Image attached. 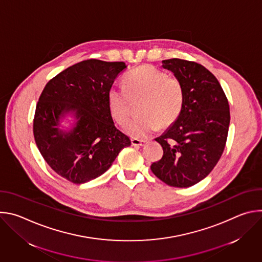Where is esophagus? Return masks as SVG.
Instances as JSON below:
<instances>
[{"instance_id":"1","label":"esophagus","mask_w":262,"mask_h":262,"mask_svg":"<svg viewBox=\"0 0 262 262\" xmlns=\"http://www.w3.org/2000/svg\"><path fill=\"white\" fill-rule=\"evenodd\" d=\"M130 141L134 146H143L145 144L144 140H140V139H136V138H132Z\"/></svg>"}]
</instances>
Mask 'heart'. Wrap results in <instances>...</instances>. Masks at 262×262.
I'll return each instance as SVG.
<instances>
[{
	"instance_id": "obj_1",
	"label": "heart",
	"mask_w": 262,
	"mask_h": 262,
	"mask_svg": "<svg viewBox=\"0 0 262 262\" xmlns=\"http://www.w3.org/2000/svg\"><path fill=\"white\" fill-rule=\"evenodd\" d=\"M140 99L141 116L129 122L125 129L130 136L143 139L160 125L167 127L178 118L184 100L182 83L152 65L139 66L124 77L123 88H110L107 104L112 117L124 125L132 115V101Z\"/></svg>"
}]
</instances>
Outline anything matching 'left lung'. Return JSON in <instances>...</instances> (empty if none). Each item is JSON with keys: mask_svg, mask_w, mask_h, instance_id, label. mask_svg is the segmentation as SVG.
<instances>
[{"mask_svg": "<svg viewBox=\"0 0 262 262\" xmlns=\"http://www.w3.org/2000/svg\"><path fill=\"white\" fill-rule=\"evenodd\" d=\"M183 86L184 100L177 120L161 137L162 159L151 171L175 188H188L205 178L225 148L230 123L228 99L213 74L199 63L163 60Z\"/></svg>", "mask_w": 262, "mask_h": 262, "instance_id": "8db88e82", "label": "left lung"}]
</instances>
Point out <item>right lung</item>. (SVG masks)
Returning <instances> with one entry per match:
<instances>
[{"label":"right lung","instance_id":"add662e5","mask_svg":"<svg viewBox=\"0 0 262 262\" xmlns=\"http://www.w3.org/2000/svg\"><path fill=\"white\" fill-rule=\"evenodd\" d=\"M125 68L124 62L85 60L58 73L40 94L33 120L36 145L48 165L72 183L100 176L130 145L107 104V92ZM68 110L76 113L78 122L64 134L56 126Z\"/></svg>","mask_w":262,"mask_h":262}]
</instances>
